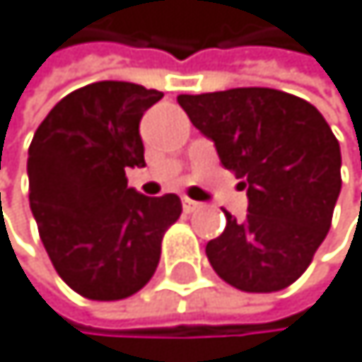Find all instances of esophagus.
Returning <instances> with one entry per match:
<instances>
[{
	"label": "esophagus",
	"instance_id": "esophagus-1",
	"mask_svg": "<svg viewBox=\"0 0 362 362\" xmlns=\"http://www.w3.org/2000/svg\"><path fill=\"white\" fill-rule=\"evenodd\" d=\"M201 208H203L201 203H197V201H192V199L183 197V210H185L187 214H192V212H199Z\"/></svg>",
	"mask_w": 362,
	"mask_h": 362
}]
</instances>
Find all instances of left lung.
<instances>
[{"instance_id":"left-lung-1","label":"left lung","mask_w":362,"mask_h":362,"mask_svg":"<svg viewBox=\"0 0 362 362\" xmlns=\"http://www.w3.org/2000/svg\"><path fill=\"white\" fill-rule=\"evenodd\" d=\"M192 126L247 190V216L226 212V230L205 245L214 272L241 292L290 287L329 232L341 192V146L305 99L274 88L179 95Z\"/></svg>"}]
</instances>
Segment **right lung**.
Instances as JSON below:
<instances>
[{
	"mask_svg": "<svg viewBox=\"0 0 362 362\" xmlns=\"http://www.w3.org/2000/svg\"><path fill=\"white\" fill-rule=\"evenodd\" d=\"M159 90L97 81L66 95L28 148V199L39 239L68 287L90 300H121L152 279L181 199L128 187L144 168L139 121Z\"/></svg>",
	"mask_w": 362,
	"mask_h": 362,
	"instance_id": "add662e5",
	"label": "right lung"
}]
</instances>
